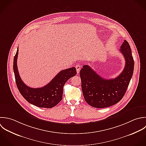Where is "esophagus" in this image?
I'll use <instances>...</instances> for the list:
<instances>
[{
  "label": "esophagus",
  "mask_w": 146,
  "mask_h": 146,
  "mask_svg": "<svg viewBox=\"0 0 146 146\" xmlns=\"http://www.w3.org/2000/svg\"><path fill=\"white\" fill-rule=\"evenodd\" d=\"M76 68L77 73H80V69H81V65H78V64L76 65Z\"/></svg>",
  "instance_id": "34e87169"
}]
</instances>
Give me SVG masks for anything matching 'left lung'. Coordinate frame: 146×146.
I'll list each match as a JSON object with an SVG mask.
<instances>
[{
  "label": "left lung",
  "mask_w": 146,
  "mask_h": 146,
  "mask_svg": "<svg viewBox=\"0 0 146 146\" xmlns=\"http://www.w3.org/2000/svg\"><path fill=\"white\" fill-rule=\"evenodd\" d=\"M119 50L126 64L123 72L117 77L105 79L88 65H84L80 70L82 93L85 101L92 107L105 108L113 106L119 102L126 92L133 74L134 61L126 40H124Z\"/></svg>",
  "instance_id": "8db88e82"
}]
</instances>
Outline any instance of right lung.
I'll list each match as a JSON object with an SVG mask.
<instances>
[{"instance_id":"1","label":"right lung","mask_w":146,"mask_h":146,"mask_svg":"<svg viewBox=\"0 0 146 146\" xmlns=\"http://www.w3.org/2000/svg\"><path fill=\"white\" fill-rule=\"evenodd\" d=\"M18 48L13 58V72L17 89L21 96L30 104L44 108H52L57 105L62 98L63 88L66 81L74 76L76 69L70 68L60 72L46 85L40 88H32L21 80L17 70V59Z\"/></svg>"}]
</instances>
